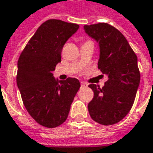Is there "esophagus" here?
I'll list each match as a JSON object with an SVG mask.
<instances>
[{
    "mask_svg": "<svg viewBox=\"0 0 153 153\" xmlns=\"http://www.w3.org/2000/svg\"><path fill=\"white\" fill-rule=\"evenodd\" d=\"M81 86L82 87H85V86H87V83H85L84 82H81Z\"/></svg>",
    "mask_w": 153,
    "mask_h": 153,
    "instance_id": "34e87169",
    "label": "esophagus"
}]
</instances>
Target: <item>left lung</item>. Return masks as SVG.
I'll return each instance as SVG.
<instances>
[{
    "label": "left lung",
    "instance_id": "1",
    "mask_svg": "<svg viewBox=\"0 0 153 153\" xmlns=\"http://www.w3.org/2000/svg\"><path fill=\"white\" fill-rule=\"evenodd\" d=\"M84 30L99 44L98 69L107 75L103 88L91 83L94 97L89 113L100 125L111 126L131 111L140 82L137 57L124 35L108 23L84 25Z\"/></svg>",
    "mask_w": 153,
    "mask_h": 153
}]
</instances>
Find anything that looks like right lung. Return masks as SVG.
Masks as SVG:
<instances>
[{"label": "right lung", "instance_id": "1", "mask_svg": "<svg viewBox=\"0 0 153 153\" xmlns=\"http://www.w3.org/2000/svg\"><path fill=\"white\" fill-rule=\"evenodd\" d=\"M78 28L76 23L48 20L19 57L16 82L22 102L29 115L44 127L55 128L65 122L81 86L72 77L58 82L52 73L61 62L63 45Z\"/></svg>", "mask_w": 153, "mask_h": 153}]
</instances>
